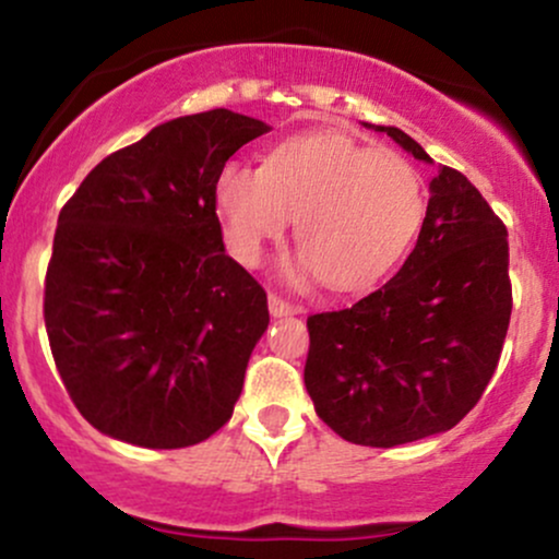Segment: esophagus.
Here are the masks:
<instances>
[{"instance_id":"esophagus-1","label":"esophagus","mask_w":559,"mask_h":559,"mask_svg":"<svg viewBox=\"0 0 559 559\" xmlns=\"http://www.w3.org/2000/svg\"><path fill=\"white\" fill-rule=\"evenodd\" d=\"M267 310H271L273 318H281V316H294L299 307L292 305V301H286L284 297H278V294H271V297H267Z\"/></svg>"}]
</instances>
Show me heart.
<instances>
[{"instance_id":"1","label":"heart","mask_w":559,"mask_h":559,"mask_svg":"<svg viewBox=\"0 0 559 559\" xmlns=\"http://www.w3.org/2000/svg\"><path fill=\"white\" fill-rule=\"evenodd\" d=\"M426 186L409 159L338 131L281 141L265 168L230 159L217 170L215 207L226 247L243 265L262 258L297 217L292 275L325 278L338 292L381 284L426 221Z\"/></svg>"}]
</instances>
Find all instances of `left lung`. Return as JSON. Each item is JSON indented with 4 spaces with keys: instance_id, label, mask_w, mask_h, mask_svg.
<instances>
[{
    "instance_id": "obj_1",
    "label": "left lung",
    "mask_w": 559,
    "mask_h": 559,
    "mask_svg": "<svg viewBox=\"0 0 559 559\" xmlns=\"http://www.w3.org/2000/svg\"><path fill=\"white\" fill-rule=\"evenodd\" d=\"M413 157L426 150L376 126ZM504 223L460 170L439 165L418 243L357 305L307 318L305 386L318 418L362 447L449 431L489 386L512 312Z\"/></svg>"
}]
</instances>
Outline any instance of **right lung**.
<instances>
[{"mask_svg":"<svg viewBox=\"0 0 559 559\" xmlns=\"http://www.w3.org/2000/svg\"><path fill=\"white\" fill-rule=\"evenodd\" d=\"M262 120H168L102 159L60 210L44 323L70 400L146 449L210 439L234 415L267 294L223 247L217 170Z\"/></svg>","mask_w":559,"mask_h":559,"instance_id":"obj_1","label":"right lung"}]
</instances>
